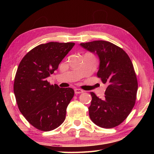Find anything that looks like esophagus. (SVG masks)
Returning <instances> with one entry per match:
<instances>
[{
  "label": "esophagus",
  "mask_w": 154,
  "mask_h": 154,
  "mask_svg": "<svg viewBox=\"0 0 154 154\" xmlns=\"http://www.w3.org/2000/svg\"><path fill=\"white\" fill-rule=\"evenodd\" d=\"M83 92V91L81 89H78V88H75V93L77 94H82Z\"/></svg>",
  "instance_id": "1"
}]
</instances>
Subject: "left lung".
Wrapping results in <instances>:
<instances>
[{"instance_id": "left-lung-1", "label": "left lung", "mask_w": 154, "mask_h": 154, "mask_svg": "<svg viewBox=\"0 0 154 154\" xmlns=\"http://www.w3.org/2000/svg\"><path fill=\"white\" fill-rule=\"evenodd\" d=\"M80 45L98 56L97 77L107 85L103 99L90 92L91 120L104 128L118 126L128 116L137 98L138 82L131 60L121 48L109 41H94Z\"/></svg>"}]
</instances>
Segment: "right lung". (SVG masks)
<instances>
[{
    "label": "right lung",
    "instance_id": "right-lung-1",
    "mask_svg": "<svg viewBox=\"0 0 154 154\" xmlns=\"http://www.w3.org/2000/svg\"><path fill=\"white\" fill-rule=\"evenodd\" d=\"M74 45V43L41 44L28 52L18 66L14 84L18 108L26 120L41 131L57 128L66 118L73 89L51 85L46 79L58 69Z\"/></svg>",
    "mask_w": 154,
    "mask_h": 154
}]
</instances>
